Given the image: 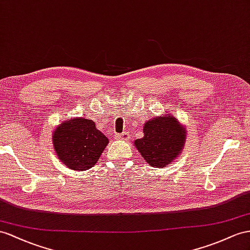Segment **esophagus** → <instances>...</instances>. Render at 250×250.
Returning <instances> with one entry per match:
<instances>
[{
    "instance_id": "1",
    "label": "esophagus",
    "mask_w": 250,
    "mask_h": 250,
    "mask_svg": "<svg viewBox=\"0 0 250 250\" xmlns=\"http://www.w3.org/2000/svg\"><path fill=\"white\" fill-rule=\"evenodd\" d=\"M118 138L123 139V140H127L130 138V134H129V132H123L121 134H119Z\"/></svg>"
}]
</instances>
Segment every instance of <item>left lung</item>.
Instances as JSON below:
<instances>
[{"label": "left lung", "instance_id": "1", "mask_svg": "<svg viewBox=\"0 0 250 250\" xmlns=\"http://www.w3.org/2000/svg\"><path fill=\"white\" fill-rule=\"evenodd\" d=\"M144 134L134 145L154 168H164L181 155L187 136L185 126L171 114L146 121Z\"/></svg>", "mask_w": 250, "mask_h": 250}]
</instances>
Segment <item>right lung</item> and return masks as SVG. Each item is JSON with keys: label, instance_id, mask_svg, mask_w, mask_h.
<instances>
[{"label": "right lung", "instance_id": "right-lung-1", "mask_svg": "<svg viewBox=\"0 0 250 250\" xmlns=\"http://www.w3.org/2000/svg\"><path fill=\"white\" fill-rule=\"evenodd\" d=\"M53 144L64 165L75 171H85L99 161L108 139L93 120L78 117L67 119L57 126Z\"/></svg>", "mask_w": 250, "mask_h": 250}]
</instances>
